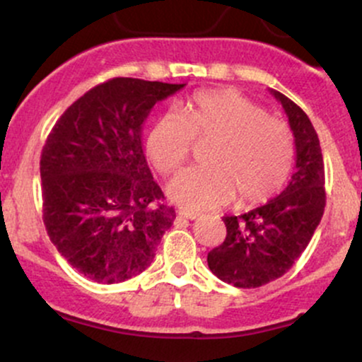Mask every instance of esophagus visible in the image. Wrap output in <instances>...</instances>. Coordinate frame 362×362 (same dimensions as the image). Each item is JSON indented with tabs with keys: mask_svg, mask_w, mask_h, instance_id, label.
<instances>
[{
	"mask_svg": "<svg viewBox=\"0 0 362 362\" xmlns=\"http://www.w3.org/2000/svg\"><path fill=\"white\" fill-rule=\"evenodd\" d=\"M178 214L184 216L187 219H197L199 216H201L199 213H195V211H187V209H178Z\"/></svg>",
	"mask_w": 362,
	"mask_h": 362,
	"instance_id": "34e87169",
	"label": "esophagus"
}]
</instances>
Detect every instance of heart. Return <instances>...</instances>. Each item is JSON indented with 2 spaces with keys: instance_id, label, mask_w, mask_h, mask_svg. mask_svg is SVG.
<instances>
[{
  "instance_id": "obj_1",
  "label": "heart",
  "mask_w": 362,
  "mask_h": 362,
  "mask_svg": "<svg viewBox=\"0 0 362 362\" xmlns=\"http://www.w3.org/2000/svg\"><path fill=\"white\" fill-rule=\"evenodd\" d=\"M194 138H216L209 167L182 172L168 197L182 209L226 206L238 195L243 206L271 199L284 185L294 160L293 132L284 120L233 90L199 91L182 114L165 112L148 132L146 149L161 173L182 167Z\"/></svg>"
}]
</instances>
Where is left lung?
<instances>
[{
	"mask_svg": "<svg viewBox=\"0 0 362 362\" xmlns=\"http://www.w3.org/2000/svg\"><path fill=\"white\" fill-rule=\"evenodd\" d=\"M271 93L288 115L296 170L288 187L265 206L224 216L226 238L207 253V265L218 279L245 289L284 276L308 247L325 209V168L317 131L296 103L276 90Z\"/></svg>",
	"mask_w": 362,
	"mask_h": 362,
	"instance_id": "obj_1",
	"label": "left lung"
}]
</instances>
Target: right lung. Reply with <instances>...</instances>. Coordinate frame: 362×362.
<instances>
[{
    "label": "right lung",
    "mask_w": 362,
    "mask_h": 362,
    "mask_svg": "<svg viewBox=\"0 0 362 362\" xmlns=\"http://www.w3.org/2000/svg\"><path fill=\"white\" fill-rule=\"evenodd\" d=\"M182 85L112 78L66 109L40 156L44 224L57 252L88 279L117 284L155 259L175 209L153 180L141 129Z\"/></svg>",
    "instance_id": "right-lung-1"
}]
</instances>
